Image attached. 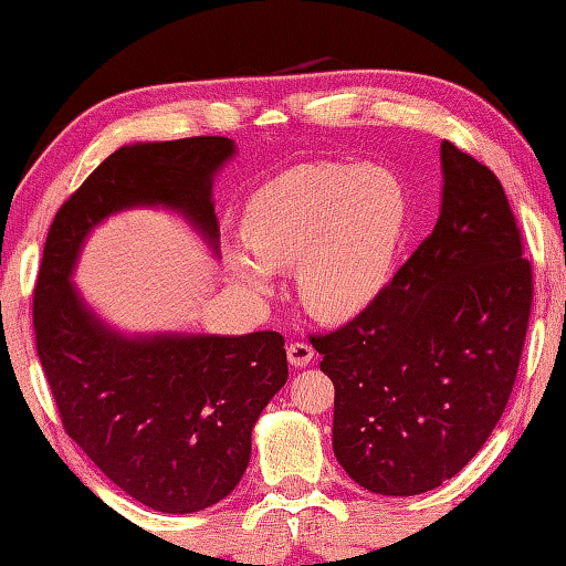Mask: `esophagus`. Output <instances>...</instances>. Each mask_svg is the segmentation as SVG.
I'll use <instances>...</instances> for the list:
<instances>
[{
	"label": "esophagus",
	"instance_id": "1",
	"mask_svg": "<svg viewBox=\"0 0 566 566\" xmlns=\"http://www.w3.org/2000/svg\"><path fill=\"white\" fill-rule=\"evenodd\" d=\"M286 358H290L292 366L302 368L314 358V348L310 344H304V342H294V344L286 346Z\"/></svg>",
	"mask_w": 566,
	"mask_h": 566
}]
</instances>
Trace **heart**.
Wrapping results in <instances>:
<instances>
[{"instance_id": "obj_1", "label": "heart", "mask_w": 566, "mask_h": 566, "mask_svg": "<svg viewBox=\"0 0 566 566\" xmlns=\"http://www.w3.org/2000/svg\"><path fill=\"white\" fill-rule=\"evenodd\" d=\"M406 230V192L394 172L354 163H304L256 190L242 212L248 250L230 252V272L270 294L272 272L296 270L306 310L348 318L388 282Z\"/></svg>"}]
</instances>
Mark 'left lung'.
I'll return each instance as SVG.
<instances>
[{"instance_id":"8db88e82","label":"left lung","mask_w":566,"mask_h":566,"mask_svg":"<svg viewBox=\"0 0 566 566\" xmlns=\"http://www.w3.org/2000/svg\"><path fill=\"white\" fill-rule=\"evenodd\" d=\"M443 208L376 300L312 334L334 384V453L378 495H420L485 446L515 386L532 264L502 182L450 140Z\"/></svg>"}]
</instances>
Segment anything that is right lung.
<instances>
[{"label":"right lung","mask_w":566,"mask_h":566,"mask_svg":"<svg viewBox=\"0 0 566 566\" xmlns=\"http://www.w3.org/2000/svg\"><path fill=\"white\" fill-rule=\"evenodd\" d=\"M234 153L222 136L123 146L61 205L34 286V336L61 426L133 500L188 515L238 488L252 428L286 384L284 336L126 338L86 310L74 286L81 242L111 212L166 205L212 244V176Z\"/></svg>","instance_id":"add662e5"}]
</instances>
